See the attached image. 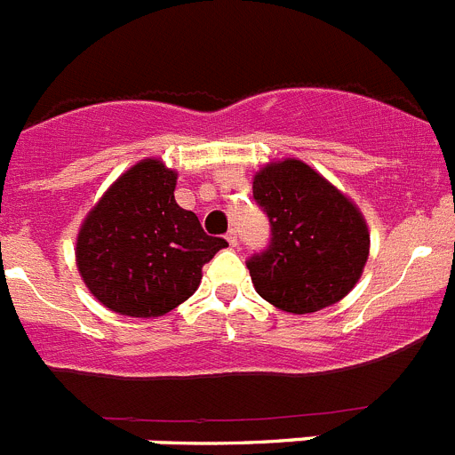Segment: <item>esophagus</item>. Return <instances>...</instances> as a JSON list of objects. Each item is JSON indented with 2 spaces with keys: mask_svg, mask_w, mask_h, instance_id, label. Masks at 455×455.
<instances>
[{
  "mask_svg": "<svg viewBox=\"0 0 455 455\" xmlns=\"http://www.w3.org/2000/svg\"><path fill=\"white\" fill-rule=\"evenodd\" d=\"M225 239H228V243H230V248L236 246V232L230 230L228 235H225Z\"/></svg>",
  "mask_w": 455,
  "mask_h": 455,
  "instance_id": "esophagus-1",
  "label": "esophagus"
}]
</instances>
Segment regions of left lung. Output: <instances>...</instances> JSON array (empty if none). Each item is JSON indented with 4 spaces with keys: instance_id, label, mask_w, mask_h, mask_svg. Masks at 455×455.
Instances as JSON below:
<instances>
[{
    "instance_id": "obj_1",
    "label": "left lung",
    "mask_w": 455,
    "mask_h": 455,
    "mask_svg": "<svg viewBox=\"0 0 455 455\" xmlns=\"http://www.w3.org/2000/svg\"><path fill=\"white\" fill-rule=\"evenodd\" d=\"M252 196L271 220V246L248 259L257 293L289 315L339 303L369 259L363 212L300 159H280L252 178Z\"/></svg>"
}]
</instances>
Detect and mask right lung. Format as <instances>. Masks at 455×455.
<instances>
[{"label": "right lung", "instance_id": "obj_1", "mask_svg": "<svg viewBox=\"0 0 455 455\" xmlns=\"http://www.w3.org/2000/svg\"><path fill=\"white\" fill-rule=\"evenodd\" d=\"M175 184L178 172L162 159H140L84 219L75 248L79 275L111 312L164 316L193 296L204 264L228 246L175 203Z\"/></svg>", "mask_w": 455, "mask_h": 455}]
</instances>
